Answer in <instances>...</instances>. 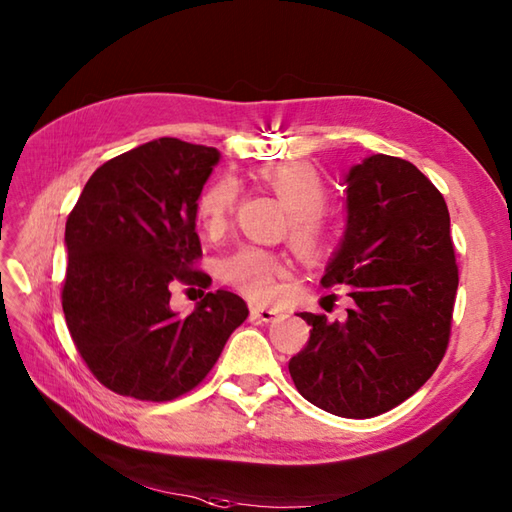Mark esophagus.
Segmentation results:
<instances>
[{"mask_svg": "<svg viewBox=\"0 0 512 512\" xmlns=\"http://www.w3.org/2000/svg\"><path fill=\"white\" fill-rule=\"evenodd\" d=\"M250 317L262 321V323H270V321H275L279 317V310L266 308V306H253V308H250Z\"/></svg>", "mask_w": 512, "mask_h": 512, "instance_id": "1", "label": "esophagus"}]
</instances>
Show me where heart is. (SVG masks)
I'll return each mask as SVG.
<instances>
[{
    "instance_id": "1",
    "label": "heart",
    "mask_w": 512,
    "mask_h": 512,
    "mask_svg": "<svg viewBox=\"0 0 512 512\" xmlns=\"http://www.w3.org/2000/svg\"><path fill=\"white\" fill-rule=\"evenodd\" d=\"M255 180L273 191L288 209V235L299 250L317 255L328 239L321 209L328 200V187L321 173L308 162H279L257 169ZM237 202V184L217 178L195 202V217L209 235H220L231 220ZM290 259L257 246H242L220 264V277L228 286L255 301L277 295L279 281L290 275Z\"/></svg>"
}]
</instances>
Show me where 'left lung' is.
Listing matches in <instances>:
<instances>
[{
    "label": "left lung",
    "mask_w": 512,
    "mask_h": 512,
    "mask_svg": "<svg viewBox=\"0 0 512 512\" xmlns=\"http://www.w3.org/2000/svg\"><path fill=\"white\" fill-rule=\"evenodd\" d=\"M347 226L321 284L350 288L345 321L312 325L288 369L341 418H374L416 394L449 345L458 264L442 193L411 162L374 154L347 173Z\"/></svg>",
    "instance_id": "obj_1"
}]
</instances>
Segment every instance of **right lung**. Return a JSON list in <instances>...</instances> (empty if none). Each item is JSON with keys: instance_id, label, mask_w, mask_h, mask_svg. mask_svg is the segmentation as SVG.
<instances>
[{"instance_id": "1", "label": "right lung", "mask_w": 512, "mask_h": 512, "mask_svg": "<svg viewBox=\"0 0 512 512\" xmlns=\"http://www.w3.org/2000/svg\"><path fill=\"white\" fill-rule=\"evenodd\" d=\"M217 160L215 147L151 140L96 169L68 215L65 323L90 372L116 394H187L248 317L228 290L206 292L187 317L169 308L173 281L211 284L195 268V202Z\"/></svg>"}]
</instances>
